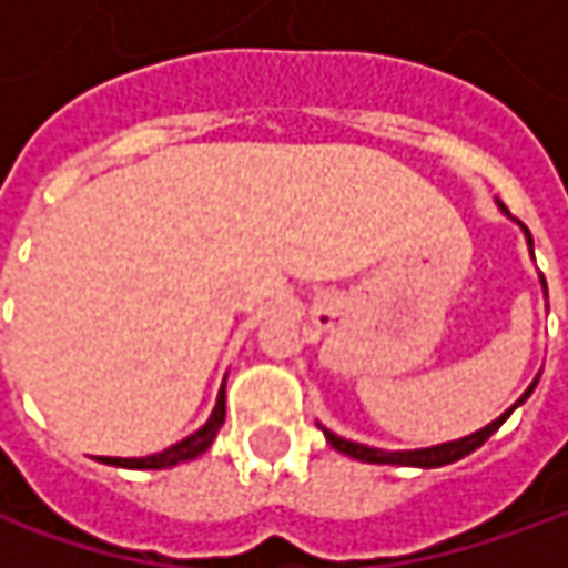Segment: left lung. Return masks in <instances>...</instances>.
<instances>
[{"label":"left lung","mask_w":568,"mask_h":568,"mask_svg":"<svg viewBox=\"0 0 568 568\" xmlns=\"http://www.w3.org/2000/svg\"><path fill=\"white\" fill-rule=\"evenodd\" d=\"M537 385V382H535ZM535 385L518 398V404L525 402L531 392H535ZM515 404V407H518ZM515 407H509L499 420H493L490 426H484V429H477V433H470L465 439H458V443H446V446H433V448H417V452H382V448H369L361 446V443H347V439H341L335 433H328V429H322L325 433V439L332 443V446L344 452V455H351V458H361V462H369V465H410V468H443V465H452V462H458V458H465L470 455L474 448H480L487 439H490L493 433L499 429V426L506 424V417L513 414Z\"/></svg>","instance_id":"obj_1"}]
</instances>
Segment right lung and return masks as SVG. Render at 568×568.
I'll list each match as a JSON object with an SVG mask.
<instances>
[{"instance_id": "right-lung-1", "label": "right lung", "mask_w": 568, "mask_h": 568, "mask_svg": "<svg viewBox=\"0 0 568 568\" xmlns=\"http://www.w3.org/2000/svg\"><path fill=\"white\" fill-rule=\"evenodd\" d=\"M221 426H224V388H221V395H217V407H214V414L207 417V424L202 426L199 433H192L189 439H183V443L164 448V452H158V455H148V458H100V462L135 470L170 468V465H180V462H189V458H199V455L211 446V439L217 436Z\"/></svg>"}]
</instances>
